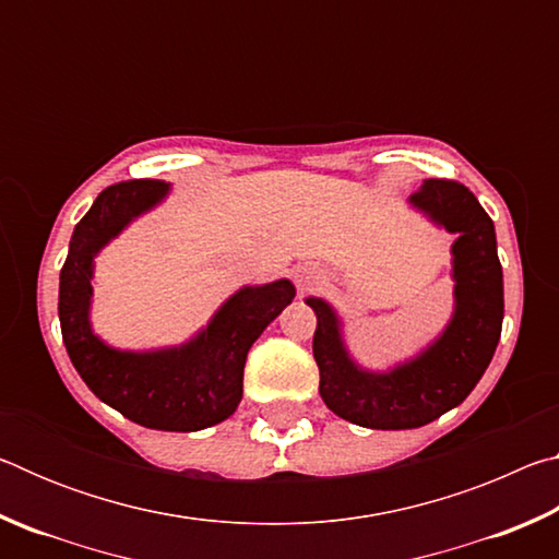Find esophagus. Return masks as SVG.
<instances>
[{
	"label": "esophagus",
	"mask_w": 559,
	"mask_h": 559,
	"mask_svg": "<svg viewBox=\"0 0 559 559\" xmlns=\"http://www.w3.org/2000/svg\"><path fill=\"white\" fill-rule=\"evenodd\" d=\"M320 283H323V273H320L316 266H300L296 271V286L300 293L316 290Z\"/></svg>",
	"instance_id": "esophagus-1"
}]
</instances>
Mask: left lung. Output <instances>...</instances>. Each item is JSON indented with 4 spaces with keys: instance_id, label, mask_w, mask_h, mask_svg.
<instances>
[{
    "instance_id": "left-lung-1",
    "label": "left lung",
    "mask_w": 559,
    "mask_h": 559,
    "mask_svg": "<svg viewBox=\"0 0 559 559\" xmlns=\"http://www.w3.org/2000/svg\"><path fill=\"white\" fill-rule=\"evenodd\" d=\"M451 234L456 310L427 353L392 372H365L349 359L335 310L308 298L316 310L313 357L320 396L330 412L367 429H416L459 406L484 377L503 328V269L493 219L456 179H424L409 200Z\"/></svg>"
}]
</instances>
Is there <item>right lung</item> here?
Masks as SVG:
<instances>
[{"mask_svg":"<svg viewBox=\"0 0 559 559\" xmlns=\"http://www.w3.org/2000/svg\"><path fill=\"white\" fill-rule=\"evenodd\" d=\"M159 179H128L98 194L75 224L61 269L59 320L75 372L100 402L130 421L163 431H200L236 412L243 365L271 320L296 298L290 281L246 286L224 302L200 335L182 347L120 353L93 335L88 323L93 257L167 194Z\"/></svg>","mask_w":559,"mask_h":559,"instance_id":"1","label":"right lung"}]
</instances>
